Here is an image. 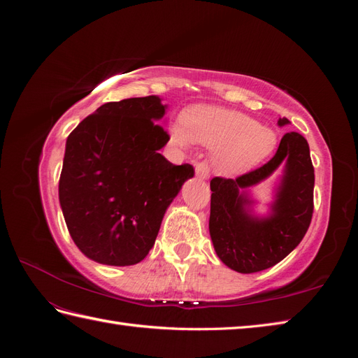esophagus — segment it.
<instances>
[{
    "label": "esophagus",
    "mask_w": 358,
    "mask_h": 358,
    "mask_svg": "<svg viewBox=\"0 0 358 358\" xmlns=\"http://www.w3.org/2000/svg\"><path fill=\"white\" fill-rule=\"evenodd\" d=\"M196 176L201 180L209 179L210 173H209V169H208V166L204 164V162H199V164L196 166Z\"/></svg>",
    "instance_id": "34e87169"
}]
</instances>
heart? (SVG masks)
I'll return each instance as SVG.
<instances>
[{"label": "heart", "instance_id": "heart-1", "mask_svg": "<svg viewBox=\"0 0 358 358\" xmlns=\"http://www.w3.org/2000/svg\"><path fill=\"white\" fill-rule=\"evenodd\" d=\"M170 142L188 148L191 142L213 149V162L222 173L236 175L259 164L273 152L276 136L255 119L224 107L196 104L171 124Z\"/></svg>", "mask_w": 358, "mask_h": 358}]
</instances>
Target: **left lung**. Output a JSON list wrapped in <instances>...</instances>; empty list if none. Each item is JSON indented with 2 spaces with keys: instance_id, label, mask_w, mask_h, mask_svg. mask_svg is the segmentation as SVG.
I'll return each instance as SVG.
<instances>
[{
  "instance_id": "8db88e82",
  "label": "left lung",
  "mask_w": 358,
  "mask_h": 358,
  "mask_svg": "<svg viewBox=\"0 0 358 358\" xmlns=\"http://www.w3.org/2000/svg\"><path fill=\"white\" fill-rule=\"evenodd\" d=\"M288 124L287 117L278 119L279 127ZM276 171L274 200L266 214H258L250 189ZM313 183L309 145L294 131L280 138L275 157L263 167L237 179L213 178L209 233L221 262L239 273L262 272L282 262L309 229Z\"/></svg>"
}]
</instances>
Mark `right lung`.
<instances>
[{
	"label": "right lung",
	"instance_id": "right-lung-1",
	"mask_svg": "<svg viewBox=\"0 0 358 358\" xmlns=\"http://www.w3.org/2000/svg\"><path fill=\"white\" fill-rule=\"evenodd\" d=\"M158 95L106 103L73 129L59 178V204L73 242L106 266H133L152 249L189 164L159 154L169 134ZM166 122V121H164Z\"/></svg>",
	"mask_w": 358,
	"mask_h": 358
}]
</instances>
